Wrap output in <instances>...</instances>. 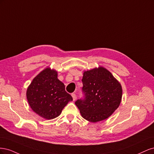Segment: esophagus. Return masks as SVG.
<instances>
[{
  "instance_id": "34e87169",
  "label": "esophagus",
  "mask_w": 154,
  "mask_h": 154,
  "mask_svg": "<svg viewBox=\"0 0 154 154\" xmlns=\"http://www.w3.org/2000/svg\"><path fill=\"white\" fill-rule=\"evenodd\" d=\"M71 96H72V98H73V100L74 101L76 100V94H74V93H72V94H71Z\"/></svg>"
}]
</instances>
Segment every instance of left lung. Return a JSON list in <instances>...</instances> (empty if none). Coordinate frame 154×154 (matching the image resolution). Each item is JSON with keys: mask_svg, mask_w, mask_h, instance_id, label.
Instances as JSON below:
<instances>
[{"mask_svg": "<svg viewBox=\"0 0 154 154\" xmlns=\"http://www.w3.org/2000/svg\"><path fill=\"white\" fill-rule=\"evenodd\" d=\"M83 97L75 104L82 117L90 122L104 120L118 108L122 88L108 70L100 67L83 73Z\"/></svg>", "mask_w": 154, "mask_h": 154, "instance_id": "left-lung-1", "label": "left lung"}]
</instances>
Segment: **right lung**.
I'll return each instance as SVG.
<instances>
[{"label":"right lung","instance_id":"obj_1","mask_svg":"<svg viewBox=\"0 0 154 154\" xmlns=\"http://www.w3.org/2000/svg\"><path fill=\"white\" fill-rule=\"evenodd\" d=\"M57 76V71L45 69L33 79L27 90V99L32 110L47 119L58 117L72 101Z\"/></svg>","mask_w":154,"mask_h":154}]
</instances>
